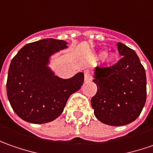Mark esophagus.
I'll return each mask as SVG.
<instances>
[{
    "label": "esophagus",
    "mask_w": 153,
    "mask_h": 153,
    "mask_svg": "<svg viewBox=\"0 0 153 153\" xmlns=\"http://www.w3.org/2000/svg\"><path fill=\"white\" fill-rule=\"evenodd\" d=\"M84 77H85V81H90L91 80V71L90 69H85L84 72Z\"/></svg>",
    "instance_id": "34e87169"
}]
</instances>
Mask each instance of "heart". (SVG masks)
<instances>
[{
    "label": "heart",
    "instance_id": "1",
    "mask_svg": "<svg viewBox=\"0 0 153 153\" xmlns=\"http://www.w3.org/2000/svg\"><path fill=\"white\" fill-rule=\"evenodd\" d=\"M112 57H113V56H111V57H110V59H111V58H112Z\"/></svg>",
    "mask_w": 153,
    "mask_h": 153
}]
</instances>
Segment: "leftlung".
<instances>
[{
	"instance_id": "obj_1",
	"label": "left lung",
	"mask_w": 153,
	"mask_h": 153,
	"mask_svg": "<svg viewBox=\"0 0 153 153\" xmlns=\"http://www.w3.org/2000/svg\"><path fill=\"white\" fill-rule=\"evenodd\" d=\"M117 45L123 56L112 66L97 68L93 81L97 91L91 98L97 119L112 126L134 121L146 100V71L138 56L120 42Z\"/></svg>"
}]
</instances>
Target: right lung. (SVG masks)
<instances>
[{"mask_svg": "<svg viewBox=\"0 0 153 153\" xmlns=\"http://www.w3.org/2000/svg\"><path fill=\"white\" fill-rule=\"evenodd\" d=\"M67 44L55 39L40 40L24 45L12 59L7 93L19 118L33 124L51 122L60 116L68 97L80 89L83 73L63 79L46 67L49 56Z\"/></svg>", "mask_w": 153, "mask_h": 153, "instance_id": "obj_1", "label": "right lung"}]
</instances>
